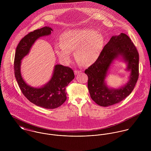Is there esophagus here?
<instances>
[{
	"label": "esophagus",
	"mask_w": 151,
	"mask_h": 151,
	"mask_svg": "<svg viewBox=\"0 0 151 151\" xmlns=\"http://www.w3.org/2000/svg\"><path fill=\"white\" fill-rule=\"evenodd\" d=\"M82 72V71L81 70H76L75 71H74V74H76V75H77V74H79L80 73H81Z\"/></svg>",
	"instance_id": "obj_1"
}]
</instances>
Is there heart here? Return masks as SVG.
Returning a JSON list of instances; mask_svg holds the SVG:
<instances>
[{
    "instance_id": "b5f03b06",
    "label": "heart",
    "mask_w": 151,
    "mask_h": 151,
    "mask_svg": "<svg viewBox=\"0 0 151 151\" xmlns=\"http://www.w3.org/2000/svg\"><path fill=\"white\" fill-rule=\"evenodd\" d=\"M61 44L55 46L59 58L67 62L70 60V52L78 65L88 66L94 63L99 57L104 45L103 36L93 29H79L65 32L60 37Z\"/></svg>"
}]
</instances>
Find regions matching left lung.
<instances>
[{
    "label": "left lung",
    "mask_w": 151,
    "mask_h": 151,
    "mask_svg": "<svg viewBox=\"0 0 151 151\" xmlns=\"http://www.w3.org/2000/svg\"><path fill=\"white\" fill-rule=\"evenodd\" d=\"M122 56L131 71L129 81L118 89L109 88L104 82L113 60ZM88 88L92 99L98 105L106 107L117 104L132 91L139 76V54L129 36L124 33L113 36L104 46L97 60L85 70Z\"/></svg>",
    "instance_id": "8db88e82"
}]
</instances>
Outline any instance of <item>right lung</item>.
I'll return each instance as SVG.
<instances>
[{"label":"right lung","mask_w":151,"mask_h":151,"mask_svg":"<svg viewBox=\"0 0 151 151\" xmlns=\"http://www.w3.org/2000/svg\"><path fill=\"white\" fill-rule=\"evenodd\" d=\"M52 30L50 27H45L24 36L17 46L14 62L15 77L22 94L32 104L47 109L58 108L66 101L65 88L74 78L73 70L68 67L56 65L50 81L41 88H34L23 80L20 65L21 60L29 53L35 41L41 37L50 35Z\"/></svg>","instance_id":"1"}]
</instances>
